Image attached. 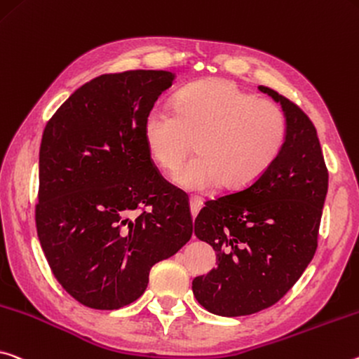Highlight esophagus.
I'll list each match as a JSON object with an SVG mask.
<instances>
[{
	"mask_svg": "<svg viewBox=\"0 0 359 359\" xmlns=\"http://www.w3.org/2000/svg\"><path fill=\"white\" fill-rule=\"evenodd\" d=\"M201 208H203V201L200 200V198H190V210H191L193 217H196Z\"/></svg>",
	"mask_w": 359,
	"mask_h": 359,
	"instance_id": "esophagus-1",
	"label": "esophagus"
}]
</instances>
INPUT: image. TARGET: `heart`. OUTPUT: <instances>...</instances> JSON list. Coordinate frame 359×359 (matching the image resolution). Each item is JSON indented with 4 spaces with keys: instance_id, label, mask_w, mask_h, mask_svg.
<instances>
[{
    "instance_id": "1",
    "label": "heart",
    "mask_w": 359,
    "mask_h": 359,
    "mask_svg": "<svg viewBox=\"0 0 359 359\" xmlns=\"http://www.w3.org/2000/svg\"><path fill=\"white\" fill-rule=\"evenodd\" d=\"M142 133L151 159L166 172L179 169L196 140L198 158L174 175L182 189L204 191L222 184L241 190L257 182L280 155L286 118L273 102L229 79L210 78L179 90L174 111L150 110Z\"/></svg>"
}]
</instances>
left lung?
<instances>
[{
  "instance_id": "left-lung-1",
  "label": "left lung",
  "mask_w": 359,
  "mask_h": 359,
  "mask_svg": "<svg viewBox=\"0 0 359 359\" xmlns=\"http://www.w3.org/2000/svg\"><path fill=\"white\" fill-rule=\"evenodd\" d=\"M281 105L286 139L269 170L246 189L206 203L195 235L215 251L217 266L193 280L208 311L244 316L276 304L302 276L316 251L327 169L310 118L270 88Z\"/></svg>"
}]
</instances>
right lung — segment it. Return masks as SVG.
Segmentation results:
<instances>
[{
    "label": "right lung",
    "instance_id": "add662e5",
    "mask_svg": "<svg viewBox=\"0 0 359 359\" xmlns=\"http://www.w3.org/2000/svg\"><path fill=\"white\" fill-rule=\"evenodd\" d=\"M174 79L164 70L94 78L44 128L38 238L57 281L89 309L133 304L151 266L191 238L189 201L153 168L142 133Z\"/></svg>",
    "mask_w": 359,
    "mask_h": 359
}]
</instances>
